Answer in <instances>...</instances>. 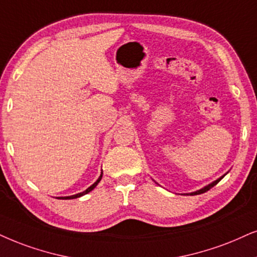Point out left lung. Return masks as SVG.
I'll use <instances>...</instances> for the list:
<instances>
[{
    "label": "left lung",
    "mask_w": 257,
    "mask_h": 257,
    "mask_svg": "<svg viewBox=\"0 0 257 257\" xmlns=\"http://www.w3.org/2000/svg\"><path fill=\"white\" fill-rule=\"evenodd\" d=\"M226 173H228V172H226ZM226 173H225V174H223V175H222V177H220V178H218V179H217V180H215V181H212V183H211V184H209V185H206V186H204L203 188H200V190H197V191H194V192H191V193H184V194H186V196H196V194H201V193L206 192V191H209V190H210V188H212L213 186H215V185H217V184H218V183H219V181H220V180H222L224 177H225V175H226ZM157 184H158V183H157Z\"/></svg>",
    "instance_id": "left-lung-1"
}]
</instances>
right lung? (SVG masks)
<instances>
[{
	"instance_id": "1",
	"label": "right lung",
	"mask_w": 257,
	"mask_h": 257,
	"mask_svg": "<svg viewBox=\"0 0 257 257\" xmlns=\"http://www.w3.org/2000/svg\"><path fill=\"white\" fill-rule=\"evenodd\" d=\"M102 175H103V172H102V173H100V175H99L98 179H97V180L95 181V183H93L92 185H91L90 187H87L85 191H83V192L77 193V194H73V196H69V197H58V199H76V198H79V197L84 196V194H86V193L91 192V191H92L93 188H95V187L97 186V185H98V183L100 181V179H102Z\"/></svg>"
}]
</instances>
